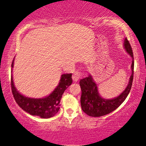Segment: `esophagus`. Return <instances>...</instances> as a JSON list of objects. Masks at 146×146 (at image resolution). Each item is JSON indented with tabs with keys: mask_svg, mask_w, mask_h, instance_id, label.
I'll return each mask as SVG.
<instances>
[{
	"mask_svg": "<svg viewBox=\"0 0 146 146\" xmlns=\"http://www.w3.org/2000/svg\"><path fill=\"white\" fill-rule=\"evenodd\" d=\"M72 78L74 82H77L78 80L82 78V73L80 72V71H75L73 75Z\"/></svg>",
	"mask_w": 146,
	"mask_h": 146,
	"instance_id": "1",
	"label": "esophagus"
}]
</instances>
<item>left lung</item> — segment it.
<instances>
[{
	"instance_id": "left-lung-1",
	"label": "left lung",
	"mask_w": 146,
	"mask_h": 146,
	"mask_svg": "<svg viewBox=\"0 0 146 146\" xmlns=\"http://www.w3.org/2000/svg\"><path fill=\"white\" fill-rule=\"evenodd\" d=\"M124 48L127 53L133 58L132 73L127 88L118 97L112 99L102 98L98 93L97 84L90 75L88 77L81 79L80 81V86L82 90L80 97L81 108L83 111L90 117H99L113 111L122 104L129 93L132 86L134 73V57L131 46L127 38L124 40Z\"/></svg>"
}]
</instances>
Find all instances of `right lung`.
<instances>
[{
  "mask_svg": "<svg viewBox=\"0 0 146 146\" xmlns=\"http://www.w3.org/2000/svg\"><path fill=\"white\" fill-rule=\"evenodd\" d=\"M13 61L12 62L11 68L13 67ZM71 76L72 73L63 74L57 87L48 97L43 98H31L22 95L14 86L11 76V86L14 99L20 108L31 115L39 116L42 118L52 117L60 109V100L64 91L72 84Z\"/></svg>",
  "mask_w": 146,
  "mask_h": 146,
  "instance_id": "right-lung-1",
  "label": "right lung"
}]
</instances>
